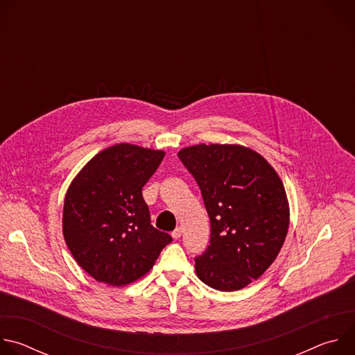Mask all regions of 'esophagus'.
<instances>
[{
  "label": "esophagus",
  "mask_w": 355,
  "mask_h": 355,
  "mask_svg": "<svg viewBox=\"0 0 355 355\" xmlns=\"http://www.w3.org/2000/svg\"><path fill=\"white\" fill-rule=\"evenodd\" d=\"M181 234H182V227H177L173 233H171V236L177 240V239H180L181 237Z\"/></svg>",
  "instance_id": "esophagus-1"
}]
</instances>
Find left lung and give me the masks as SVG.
I'll use <instances>...</instances> for the list:
<instances>
[{"mask_svg":"<svg viewBox=\"0 0 355 355\" xmlns=\"http://www.w3.org/2000/svg\"><path fill=\"white\" fill-rule=\"evenodd\" d=\"M178 157L211 219V244L195 259L196 275L214 289L239 291L279 254L289 227L284 184L261 155L240 144L189 146Z\"/></svg>","mask_w":355,"mask_h":355,"instance_id":"8db88e82","label":"left lung"}]
</instances>
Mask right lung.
I'll list each match as a JSON object with an SVG mask.
<instances>
[{
  "label": "right lung",
  "instance_id": "add662e5",
  "mask_svg": "<svg viewBox=\"0 0 355 355\" xmlns=\"http://www.w3.org/2000/svg\"><path fill=\"white\" fill-rule=\"evenodd\" d=\"M163 150L119 143L95 155L71 181L63 236L77 264L98 282L122 286L153 268L168 233L150 225L141 188Z\"/></svg>",
  "mask_w": 355,
  "mask_h": 355
}]
</instances>
